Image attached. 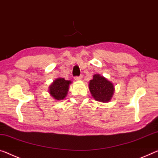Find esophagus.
I'll list each match as a JSON object with an SVG mask.
<instances>
[{
    "label": "esophagus",
    "mask_w": 158,
    "mask_h": 158,
    "mask_svg": "<svg viewBox=\"0 0 158 158\" xmlns=\"http://www.w3.org/2000/svg\"><path fill=\"white\" fill-rule=\"evenodd\" d=\"M82 79V76H76L74 77L75 80H81Z\"/></svg>",
    "instance_id": "esophagus-1"
}]
</instances>
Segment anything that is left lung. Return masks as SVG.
Returning a JSON list of instances; mask_svg holds the SVG:
<instances>
[{"label": "left lung", "mask_w": 158, "mask_h": 158, "mask_svg": "<svg viewBox=\"0 0 158 158\" xmlns=\"http://www.w3.org/2000/svg\"><path fill=\"white\" fill-rule=\"evenodd\" d=\"M89 90L95 100L100 102H109L114 94V88L110 81L100 74H95L90 81Z\"/></svg>", "instance_id": "1"}]
</instances>
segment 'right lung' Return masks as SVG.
<instances>
[{"label": "right lung", "mask_w": 158, "mask_h": 158, "mask_svg": "<svg viewBox=\"0 0 158 158\" xmlns=\"http://www.w3.org/2000/svg\"><path fill=\"white\" fill-rule=\"evenodd\" d=\"M70 83L71 81H67L63 78L56 79L53 83L50 86V94L56 100L64 99L67 96Z\"/></svg>", "instance_id": "1"}]
</instances>
